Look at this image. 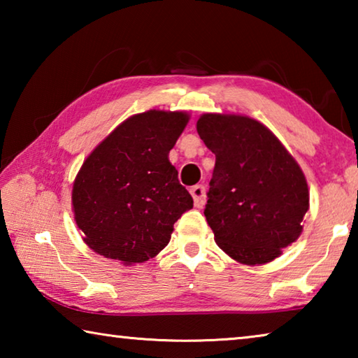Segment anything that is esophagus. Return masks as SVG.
Masks as SVG:
<instances>
[{
	"label": "esophagus",
	"mask_w": 358,
	"mask_h": 358,
	"mask_svg": "<svg viewBox=\"0 0 358 358\" xmlns=\"http://www.w3.org/2000/svg\"><path fill=\"white\" fill-rule=\"evenodd\" d=\"M191 196L194 199V205L197 208H202L205 205V201H207V194H205V187L202 185L192 186L191 187Z\"/></svg>",
	"instance_id": "34e87169"
}]
</instances>
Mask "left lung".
<instances>
[{
    "label": "left lung",
    "mask_w": 358,
    "mask_h": 358,
    "mask_svg": "<svg viewBox=\"0 0 358 358\" xmlns=\"http://www.w3.org/2000/svg\"><path fill=\"white\" fill-rule=\"evenodd\" d=\"M197 132L216 156L203 215L221 250L262 265L300 237L310 191L300 166L262 123L203 113Z\"/></svg>",
    "instance_id": "left-lung-1"
}]
</instances>
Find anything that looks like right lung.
<instances>
[{
  "label": "right lung",
  "mask_w": 358,
  "mask_h": 358,
  "mask_svg": "<svg viewBox=\"0 0 358 358\" xmlns=\"http://www.w3.org/2000/svg\"><path fill=\"white\" fill-rule=\"evenodd\" d=\"M187 121L185 112L132 115L85 159L72 187V210L94 252L141 264L171 241L173 224L192 208L169 161Z\"/></svg>",
  "instance_id": "obj_1"
}]
</instances>
